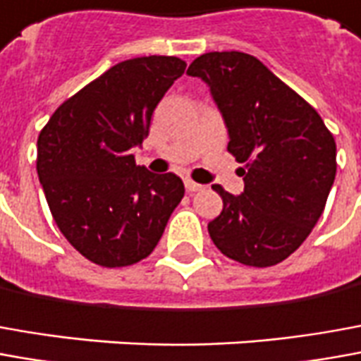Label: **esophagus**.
Masks as SVG:
<instances>
[{
    "label": "esophagus",
    "instance_id": "1",
    "mask_svg": "<svg viewBox=\"0 0 361 361\" xmlns=\"http://www.w3.org/2000/svg\"><path fill=\"white\" fill-rule=\"evenodd\" d=\"M185 186L188 192H200V190H204V186L198 185L195 180H185Z\"/></svg>",
    "mask_w": 361,
    "mask_h": 361
}]
</instances>
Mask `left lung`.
<instances>
[{
	"instance_id": "1",
	"label": "left lung",
	"mask_w": 361,
	"mask_h": 361,
	"mask_svg": "<svg viewBox=\"0 0 361 361\" xmlns=\"http://www.w3.org/2000/svg\"><path fill=\"white\" fill-rule=\"evenodd\" d=\"M186 74L210 86L243 163V192L220 185L224 208L208 224L214 245L250 267L287 259L312 232L336 176V143L309 102L252 54L206 52Z\"/></svg>"
}]
</instances>
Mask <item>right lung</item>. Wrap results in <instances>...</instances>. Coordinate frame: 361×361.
Returning a JSON list of instances; mask_svg holds the SVG:
<instances>
[{
	"instance_id": "obj_1",
	"label": "right lung",
	"mask_w": 361,
	"mask_h": 361,
	"mask_svg": "<svg viewBox=\"0 0 361 361\" xmlns=\"http://www.w3.org/2000/svg\"><path fill=\"white\" fill-rule=\"evenodd\" d=\"M176 56L111 66L61 104L37 141V175L62 235L102 267L145 259L185 196L173 173L135 165L157 104L183 76Z\"/></svg>"
}]
</instances>
